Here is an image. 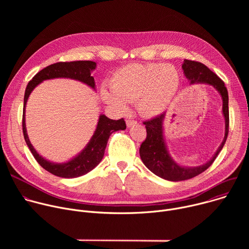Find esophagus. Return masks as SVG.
<instances>
[{"instance_id":"obj_1","label":"esophagus","mask_w":249,"mask_h":249,"mask_svg":"<svg viewBox=\"0 0 249 249\" xmlns=\"http://www.w3.org/2000/svg\"><path fill=\"white\" fill-rule=\"evenodd\" d=\"M126 124H127L128 127H131V126L137 124V121H136V120H127V121H126Z\"/></svg>"}]
</instances>
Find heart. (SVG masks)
Wrapping results in <instances>:
<instances>
[{"instance_id":"obj_1","label":"heart","mask_w":249,"mask_h":249,"mask_svg":"<svg viewBox=\"0 0 249 249\" xmlns=\"http://www.w3.org/2000/svg\"><path fill=\"white\" fill-rule=\"evenodd\" d=\"M112 89H101L102 99L117 111L128 101L137 102L141 114H161L173 101L180 86L178 70L170 64H130L118 69L110 80Z\"/></svg>"}]
</instances>
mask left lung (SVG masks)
<instances>
[{"label":"left lung","instance_id":"left-lung-1","mask_svg":"<svg viewBox=\"0 0 249 249\" xmlns=\"http://www.w3.org/2000/svg\"><path fill=\"white\" fill-rule=\"evenodd\" d=\"M184 75L190 84H207L214 87L223 99V114L226 122L225 138L218 151L209 161L196 167H184L177 164L168 154L163 138V120L165 113L144 122L147 138L140 147V157L144 164L156 175L169 181H181L199 175L212 165L222 151L229 134V94L225 83L204 64L191 60H184L182 64Z\"/></svg>","mask_w":249,"mask_h":249}]
</instances>
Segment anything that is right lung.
<instances>
[{
	"instance_id": "obj_1",
	"label": "right lung",
	"mask_w": 249,
	"mask_h": 249,
	"mask_svg": "<svg viewBox=\"0 0 249 249\" xmlns=\"http://www.w3.org/2000/svg\"><path fill=\"white\" fill-rule=\"evenodd\" d=\"M96 63L92 61H73V62H58L52 64L35 75L31 81H29L23 100V114H22V132L26 145L29 148L31 154L36 161L50 173L64 177V178H75V177L82 176L90 170H92L102 160L105 152L106 145L109 136L116 131L125 130L126 123L123 118L119 120H112L105 115H100L94 134L92 135L90 141L87 147L74 159L64 162V163H54L51 162L35 151L28 139L26 128H25V105L29 94L33 89L42 83L45 80L57 79V78H67L80 81L87 84L91 89H95L94 79L90 76V73L95 69Z\"/></svg>"
}]
</instances>
